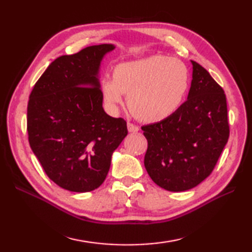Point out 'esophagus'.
<instances>
[{"label":"esophagus","instance_id":"1","mask_svg":"<svg viewBox=\"0 0 252 252\" xmlns=\"http://www.w3.org/2000/svg\"><path fill=\"white\" fill-rule=\"evenodd\" d=\"M127 130H129V132L135 133V132H138V131H140V127H138V126L134 125V123H132V122H127Z\"/></svg>","mask_w":252,"mask_h":252}]
</instances>
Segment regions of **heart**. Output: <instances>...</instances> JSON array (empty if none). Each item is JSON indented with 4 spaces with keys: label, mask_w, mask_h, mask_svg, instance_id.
<instances>
[{
    "label": "heart",
    "mask_w": 252,
    "mask_h": 252,
    "mask_svg": "<svg viewBox=\"0 0 252 252\" xmlns=\"http://www.w3.org/2000/svg\"><path fill=\"white\" fill-rule=\"evenodd\" d=\"M189 87V71L185 63L162 55L120 63L114 78L100 82L101 95L110 109L123 103V94H129L131 112L145 122L163 120L174 114Z\"/></svg>",
    "instance_id": "obj_1"
}]
</instances>
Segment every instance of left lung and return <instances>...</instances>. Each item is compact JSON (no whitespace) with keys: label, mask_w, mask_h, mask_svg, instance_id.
I'll list each match as a JSON object with an SVG mask.
<instances>
[{"label":"left lung","mask_w":252,"mask_h":252,"mask_svg":"<svg viewBox=\"0 0 252 252\" xmlns=\"http://www.w3.org/2000/svg\"><path fill=\"white\" fill-rule=\"evenodd\" d=\"M191 63L187 100L165 119L142 126L148 143L145 168L170 191L190 189L207 179L229 136L225 93L205 68Z\"/></svg>","instance_id":"8db88e82"}]
</instances>
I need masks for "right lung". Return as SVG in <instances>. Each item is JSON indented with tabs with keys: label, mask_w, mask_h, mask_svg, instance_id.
<instances>
[{
	"label": "right lung",
	"mask_w": 252,
	"mask_h": 252,
	"mask_svg": "<svg viewBox=\"0 0 252 252\" xmlns=\"http://www.w3.org/2000/svg\"><path fill=\"white\" fill-rule=\"evenodd\" d=\"M112 44L88 46L60 56L32 89L27 131L44 172L62 189L87 192L99 187L111 155L127 134L126 121L104 111L97 73Z\"/></svg>",
	"instance_id": "add662e5"
}]
</instances>
